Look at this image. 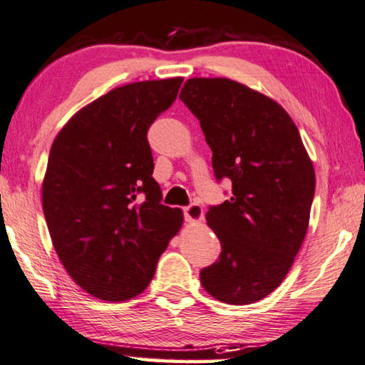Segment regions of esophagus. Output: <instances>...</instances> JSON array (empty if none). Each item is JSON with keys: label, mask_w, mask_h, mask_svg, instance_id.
Wrapping results in <instances>:
<instances>
[{"label": "esophagus", "mask_w": 365, "mask_h": 365, "mask_svg": "<svg viewBox=\"0 0 365 365\" xmlns=\"http://www.w3.org/2000/svg\"><path fill=\"white\" fill-rule=\"evenodd\" d=\"M184 217H186L187 222H191V224H195V222H200L204 219V210L199 204H191L187 207H184Z\"/></svg>", "instance_id": "34e87169"}]
</instances>
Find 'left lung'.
<instances>
[{"label": "left lung", "mask_w": 365, "mask_h": 365, "mask_svg": "<svg viewBox=\"0 0 365 365\" xmlns=\"http://www.w3.org/2000/svg\"><path fill=\"white\" fill-rule=\"evenodd\" d=\"M179 98L199 120L215 178L232 181L230 199L205 214L222 252L200 283L222 303H255L279 287L303 244L313 163L282 105L244 83L194 77Z\"/></svg>", "instance_id": "8db88e82"}]
</instances>
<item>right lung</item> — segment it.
Listing matches in <instances>:
<instances>
[{"mask_svg":"<svg viewBox=\"0 0 365 365\" xmlns=\"http://www.w3.org/2000/svg\"><path fill=\"white\" fill-rule=\"evenodd\" d=\"M182 77L126 83L73 115L52 143L42 209L73 282L103 301L131 299L182 225L160 204L146 133L178 97Z\"/></svg>","mask_w":365,"mask_h":365,"instance_id":"add662e5","label":"right lung"}]
</instances>
